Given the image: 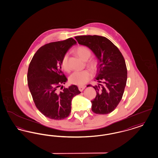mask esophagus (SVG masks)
Listing matches in <instances>:
<instances>
[{
	"instance_id": "34e87169",
	"label": "esophagus",
	"mask_w": 158,
	"mask_h": 158,
	"mask_svg": "<svg viewBox=\"0 0 158 158\" xmlns=\"http://www.w3.org/2000/svg\"><path fill=\"white\" fill-rule=\"evenodd\" d=\"M79 90L81 91V92H82V91H83L84 89H85V86H79Z\"/></svg>"
}]
</instances>
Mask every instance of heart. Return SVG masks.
Returning <instances> with one entry per match:
<instances>
[{"label":"heart","instance_id":"heart-1","mask_svg":"<svg viewBox=\"0 0 158 158\" xmlns=\"http://www.w3.org/2000/svg\"><path fill=\"white\" fill-rule=\"evenodd\" d=\"M76 54L83 60H87L91 56V52L87 47L80 46L75 49ZM62 67L64 70L69 72L70 67L68 64V56L64 55L62 60ZM88 67L92 71L97 69L98 63L95 60L91 59L86 63ZM92 75L88 70H83L82 71H75L72 73L70 76L69 81L71 83L77 86H82L85 85L91 79Z\"/></svg>","mask_w":158,"mask_h":158}]
</instances>
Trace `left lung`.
Listing matches in <instances>:
<instances>
[{
  "mask_svg": "<svg viewBox=\"0 0 158 158\" xmlns=\"http://www.w3.org/2000/svg\"><path fill=\"white\" fill-rule=\"evenodd\" d=\"M78 44L86 46L98 60L95 81L96 92L91 101L95 114H106L114 111L119 103L127 81L125 60L119 49L108 39L98 35L75 37Z\"/></svg>",
  "mask_w": 158,
  "mask_h": 158,
  "instance_id": "left-lung-1",
  "label": "left lung"
}]
</instances>
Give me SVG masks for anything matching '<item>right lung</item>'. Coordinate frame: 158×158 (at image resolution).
Here are the masks:
<instances>
[{
  "label": "right lung",
  "mask_w": 158,
  "mask_h": 158,
  "mask_svg": "<svg viewBox=\"0 0 158 158\" xmlns=\"http://www.w3.org/2000/svg\"><path fill=\"white\" fill-rule=\"evenodd\" d=\"M76 44L75 39L70 38L44 44L29 64L27 84L33 100L38 110L51 119L66 118L71 112L73 98L81 93L74 85L63 88L67 78L61 70L63 57Z\"/></svg>",
  "instance_id": "1"
}]
</instances>
